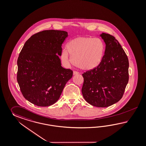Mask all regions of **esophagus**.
Wrapping results in <instances>:
<instances>
[{
  "instance_id": "obj_1",
  "label": "esophagus",
  "mask_w": 146,
  "mask_h": 146,
  "mask_svg": "<svg viewBox=\"0 0 146 146\" xmlns=\"http://www.w3.org/2000/svg\"><path fill=\"white\" fill-rule=\"evenodd\" d=\"M78 74H79V73H78V72L73 71V75H74Z\"/></svg>"
}]
</instances>
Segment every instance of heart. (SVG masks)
I'll return each mask as SVG.
<instances>
[{"label":"heart","mask_w":146,"mask_h":146,"mask_svg":"<svg viewBox=\"0 0 146 146\" xmlns=\"http://www.w3.org/2000/svg\"><path fill=\"white\" fill-rule=\"evenodd\" d=\"M105 50V44L100 38L78 37L67 44L66 50L64 49L61 54V60L66 66L75 64L82 70L90 71L99 65Z\"/></svg>","instance_id":"heart-1"}]
</instances>
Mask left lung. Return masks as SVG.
Listing matches in <instances>:
<instances>
[{
  "mask_svg": "<svg viewBox=\"0 0 146 146\" xmlns=\"http://www.w3.org/2000/svg\"><path fill=\"white\" fill-rule=\"evenodd\" d=\"M106 44L103 59L97 68L84 72L83 96L94 107L105 108L117 102L129 81V60L121 45L113 36L102 33Z\"/></svg>",
  "mask_w": 146,
  "mask_h": 146,
  "instance_id": "left-lung-1",
  "label": "left lung"
}]
</instances>
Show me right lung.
<instances>
[{
  "instance_id": "add662e5",
  "label": "right lung",
  "mask_w": 146,
  "mask_h": 146,
  "mask_svg": "<svg viewBox=\"0 0 146 146\" xmlns=\"http://www.w3.org/2000/svg\"><path fill=\"white\" fill-rule=\"evenodd\" d=\"M67 32L46 30L32 36L17 60V80L26 99L39 107H48L59 99L73 71L61 66L59 56Z\"/></svg>"
}]
</instances>
